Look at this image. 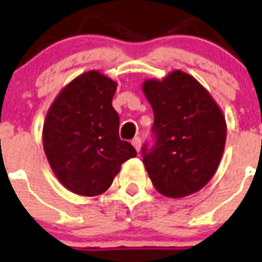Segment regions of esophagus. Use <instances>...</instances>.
<instances>
[{"mask_svg":"<svg viewBox=\"0 0 262 262\" xmlns=\"http://www.w3.org/2000/svg\"><path fill=\"white\" fill-rule=\"evenodd\" d=\"M132 145L135 146L137 152H140V148H141V138L140 137L133 138V140H132Z\"/></svg>","mask_w":262,"mask_h":262,"instance_id":"obj_1","label":"esophagus"}]
</instances>
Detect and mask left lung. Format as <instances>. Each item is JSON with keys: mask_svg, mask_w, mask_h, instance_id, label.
I'll return each mask as SVG.
<instances>
[{"mask_svg": "<svg viewBox=\"0 0 262 262\" xmlns=\"http://www.w3.org/2000/svg\"><path fill=\"white\" fill-rule=\"evenodd\" d=\"M142 91L152 106L155 145L142 161L161 195L198 192L218 169L226 142V121L205 87L175 70L163 80L148 79Z\"/></svg>", "mask_w": 262, "mask_h": 262, "instance_id": "left-lung-1", "label": "left lung"}]
</instances>
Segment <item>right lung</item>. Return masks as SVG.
I'll return each mask as SVG.
<instances>
[{"mask_svg":"<svg viewBox=\"0 0 262 262\" xmlns=\"http://www.w3.org/2000/svg\"><path fill=\"white\" fill-rule=\"evenodd\" d=\"M117 82L87 71L55 98L42 126V145L57 180L74 193L105 192L121 165L137 155L118 135L120 117L112 105Z\"/></svg>","mask_w":262,"mask_h":262,"instance_id":"1","label":"right lung"}]
</instances>
